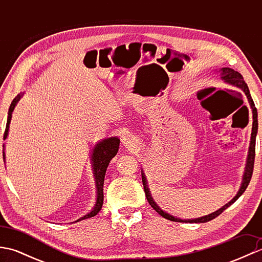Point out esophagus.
Segmentation results:
<instances>
[{"mask_svg":"<svg viewBox=\"0 0 262 262\" xmlns=\"http://www.w3.org/2000/svg\"><path fill=\"white\" fill-rule=\"evenodd\" d=\"M122 144L127 147V148H132L135 146V138L134 136H132L130 134L128 135H125L124 137H122Z\"/></svg>","mask_w":262,"mask_h":262,"instance_id":"esophagus-1","label":"esophagus"}]
</instances>
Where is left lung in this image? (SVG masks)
I'll use <instances>...</instances> for the list:
<instances>
[{"label": "left lung", "mask_w": 262, "mask_h": 262, "mask_svg": "<svg viewBox=\"0 0 262 262\" xmlns=\"http://www.w3.org/2000/svg\"><path fill=\"white\" fill-rule=\"evenodd\" d=\"M217 73L220 74L221 79L223 80L227 84H230L232 86H235L237 89H240L244 93H246V96L248 98V101L250 107L252 109V118H253V122H252V133H251V141H250V146H249V152H248V158H247V164H246V169H244V173H243V178H242V183H241V187L238 189L237 193L235 194L234 197H233L232 200H230L229 203L225 204L224 206H222L220 209H217L214 213H210L208 215H205L202 217H198V219H190V220H181L179 217H176L173 215H171L169 213H166L162 208L160 207V206L154 202V199L152 198V194L151 191H149V189L147 187V181H146V177L145 173H144L143 170H142V181H143V186H144V191H145V196L147 198V202L149 203V205L152 206V207L158 211V213L163 216L164 219L172 221V222H186V223H206V222H209L211 220H214L215 217L219 216L220 214L223 213V211L227 208L230 207L232 204H234L236 200L238 199V197L241 196V194L246 191V189L248 188L250 180H251V177H252V172H253V164H254V157H255V137H257V133H258V113H257V108H255L253 100L251 98V94H250L249 91V88L247 85V83L244 82L243 80V76L238 73V72L232 70L230 68H222L221 70L216 71Z\"/></svg>", "instance_id": "8db88e82"}]
</instances>
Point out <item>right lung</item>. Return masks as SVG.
Segmentation results:
<instances>
[{
  "label": "right lung",
  "instance_id": "add662e5",
  "mask_svg": "<svg viewBox=\"0 0 262 262\" xmlns=\"http://www.w3.org/2000/svg\"><path fill=\"white\" fill-rule=\"evenodd\" d=\"M24 96V93H20L16 96L13 101L11 102L10 108H9V113H8V121H7V127H5V133L3 136V140H7L8 135H9V128H10V122L11 118H12V114L13 110L15 108V105L18 104L20 101V99ZM119 143L120 140L117 136L114 137H109V138H104V140H101L98 142L96 145H94L92 153H91V163H92V171H93V176H94V181H96V188H97V199H96V204H94L93 208L91 209L90 213H88L86 215L80 217L79 220H76L75 222H72V223H76V222H80L83 220L90 219V217L96 216L100 210H101L102 204H103V182H104V176H105V171H107L108 165L110 163V161L115 158V155L117 154L119 149ZM4 144H3V160L5 161V152H4Z\"/></svg>",
  "mask_w": 262,
  "mask_h": 262
}]
</instances>
